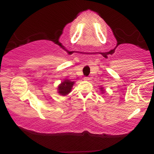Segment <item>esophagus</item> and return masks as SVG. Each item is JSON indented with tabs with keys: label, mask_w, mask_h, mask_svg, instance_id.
<instances>
[{
	"label": "esophagus",
	"mask_w": 154,
	"mask_h": 154,
	"mask_svg": "<svg viewBox=\"0 0 154 154\" xmlns=\"http://www.w3.org/2000/svg\"><path fill=\"white\" fill-rule=\"evenodd\" d=\"M84 79H85V80H86V81H88L90 79V78L88 77H84Z\"/></svg>",
	"instance_id": "obj_1"
}]
</instances>
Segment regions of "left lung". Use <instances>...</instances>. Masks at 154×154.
<instances>
[{
  "instance_id": "left-lung-1",
  "label": "left lung",
  "mask_w": 154,
  "mask_h": 154,
  "mask_svg": "<svg viewBox=\"0 0 154 154\" xmlns=\"http://www.w3.org/2000/svg\"><path fill=\"white\" fill-rule=\"evenodd\" d=\"M101 89H103V88H101ZM101 91H103V93L104 91H103V90H101Z\"/></svg>"
}]
</instances>
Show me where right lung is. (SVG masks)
Listing matches in <instances>:
<instances>
[{
	"mask_svg": "<svg viewBox=\"0 0 154 154\" xmlns=\"http://www.w3.org/2000/svg\"><path fill=\"white\" fill-rule=\"evenodd\" d=\"M75 82H72L70 80H65L59 86V93L61 95H65L70 93L72 86Z\"/></svg>",
	"mask_w": 154,
	"mask_h": 154,
	"instance_id": "obj_1",
	"label": "right lung"
}]
</instances>
